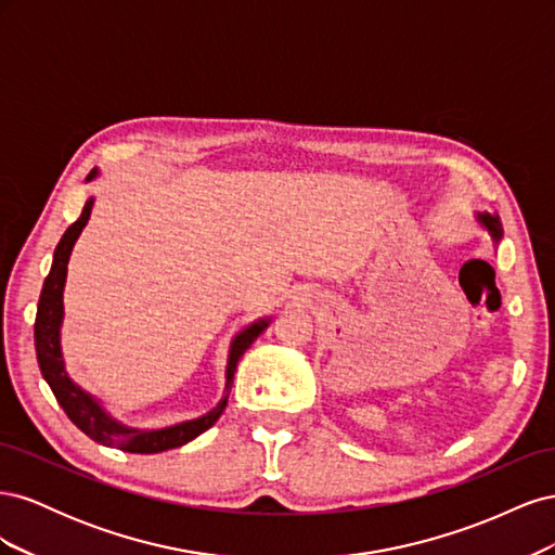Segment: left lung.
<instances>
[{"label":"left lung","mask_w":555,"mask_h":555,"mask_svg":"<svg viewBox=\"0 0 555 555\" xmlns=\"http://www.w3.org/2000/svg\"><path fill=\"white\" fill-rule=\"evenodd\" d=\"M479 222L491 231V236H493V241H500V236H502V224H500V217L498 215H489V212H483V215H479Z\"/></svg>","instance_id":"obj_1"}]
</instances>
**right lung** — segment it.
<instances>
[{
    "label": "right lung",
    "mask_w": 555,
    "mask_h": 555,
    "mask_svg": "<svg viewBox=\"0 0 555 555\" xmlns=\"http://www.w3.org/2000/svg\"><path fill=\"white\" fill-rule=\"evenodd\" d=\"M96 173L92 171L88 180H92ZM94 201L90 198L86 208H82L78 220L64 231L62 241L55 247V257L53 266H50V273L43 282L41 298H39V308H37V322H35V345H37V361L41 367V375L48 382L50 391L55 393L57 402L66 416L72 422L92 438L94 442L104 444V447H115L120 451L129 453H159L166 449H176L188 444L194 440L196 435L208 430L220 414L227 408L229 400V389L233 384V373H236V365L241 357L245 354V349L259 338V333L268 326V319H261V322H255L247 326L243 333L236 335V340L231 343L229 351V365H227V393L224 398L217 402V408L210 410L208 414L192 418V422H182L178 426H169L162 430H139V428H127L122 424H117L115 418H111L99 402L88 396L86 391L76 386L69 375L64 371V361H62V349H60V326H62V317H64V306H62V292H64V282H66V263H69L74 243L78 241L82 227L88 224L90 212H92Z\"/></svg>",
    "instance_id": "right-lung-1"
}]
</instances>
